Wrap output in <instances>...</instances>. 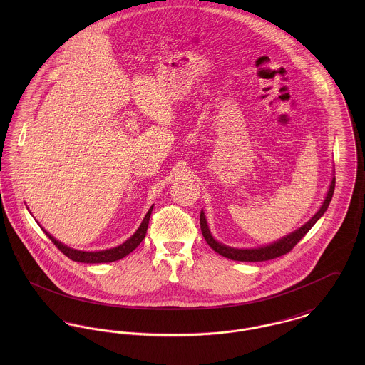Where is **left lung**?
<instances>
[{
	"label": "left lung",
	"mask_w": 365,
	"mask_h": 365,
	"mask_svg": "<svg viewBox=\"0 0 365 365\" xmlns=\"http://www.w3.org/2000/svg\"><path fill=\"white\" fill-rule=\"evenodd\" d=\"M334 189H335V176H332L331 179L330 187L326 194V198L322 204V207L319 210L313 215L312 217L304 225L294 230L293 232L279 238L278 241L275 242L268 243L264 246H259V247H252V249H242V247H232V246H227L225 243L219 242L217 240H215V237L212 235L210 230H209L208 222L205 217L204 210L201 209V215H200V225H201V231L202 235L205 238V241L208 242L209 246L219 253L220 256L227 257L230 260L234 261H267L277 259L279 256H283L286 253H289L293 247H294L297 242L301 241V238L314 226V223L324 215V212L329 208L330 205L331 198L334 194Z\"/></svg>",
	"instance_id": "obj_1"
}]
</instances>
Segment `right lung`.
<instances>
[{
    "mask_svg": "<svg viewBox=\"0 0 365 365\" xmlns=\"http://www.w3.org/2000/svg\"><path fill=\"white\" fill-rule=\"evenodd\" d=\"M152 205L148 213L145 215L142 223L139 225L137 231L124 242L120 243L119 246L116 247H110V249H105V250H98V252H85V250H78V249H73L67 245H64L63 242H60L58 240H56L53 237L51 232H48L43 227L41 226L42 231L49 237V240L52 241L57 249H60L68 259L73 261H78V262H87V264H97V262H112V261H118L125 257L127 255H130L139 243L142 242V240L145 238L146 235V230H148V225H149V219H150V215H152V210H153ZM31 213V212H30Z\"/></svg>",
    "mask_w": 365,
    "mask_h": 365,
    "instance_id": "obj_1",
    "label": "right lung"
}]
</instances>
